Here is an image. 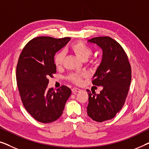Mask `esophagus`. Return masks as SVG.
Masks as SVG:
<instances>
[{"label": "esophagus", "instance_id": "esophagus-1", "mask_svg": "<svg viewBox=\"0 0 149 149\" xmlns=\"http://www.w3.org/2000/svg\"><path fill=\"white\" fill-rule=\"evenodd\" d=\"M79 91H81V89H79V88H76V87H73L72 89V92L73 93H77L79 92Z\"/></svg>", "mask_w": 149, "mask_h": 149}]
</instances>
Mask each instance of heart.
<instances>
[{"instance_id":"1","label":"heart","mask_w":149,"mask_h":149,"mask_svg":"<svg viewBox=\"0 0 149 149\" xmlns=\"http://www.w3.org/2000/svg\"><path fill=\"white\" fill-rule=\"evenodd\" d=\"M71 51L83 61H87L89 64L93 65L96 63L94 58L89 57L92 54L93 49L90 46L88 45L82 40H78L73 42L70 45ZM65 54L64 52H59L54 56V63L57 68H61L64 63ZM86 77L85 73H71L67 77V79L74 84L79 85L82 82L83 77Z\"/></svg>"}]
</instances>
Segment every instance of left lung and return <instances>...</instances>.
<instances>
[{
  "mask_svg": "<svg viewBox=\"0 0 149 149\" xmlns=\"http://www.w3.org/2000/svg\"><path fill=\"white\" fill-rule=\"evenodd\" d=\"M88 41L102 49V60L93 75L92 83L103 89L99 94L87 89V112L93 121L103 122L115 117L123 107L131 83L132 68L123 48L113 38L99 36Z\"/></svg>",
  "mask_w": 149,
  "mask_h": 149,
  "instance_id": "obj_1",
  "label": "left lung"
}]
</instances>
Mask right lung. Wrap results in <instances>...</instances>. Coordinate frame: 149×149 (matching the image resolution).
Returning <instances> with one entry per match:
<instances>
[{
  "label": "right lung",
  "mask_w": 149,
  "mask_h": 149,
  "mask_svg": "<svg viewBox=\"0 0 149 149\" xmlns=\"http://www.w3.org/2000/svg\"><path fill=\"white\" fill-rule=\"evenodd\" d=\"M70 37L38 36L30 40L20 54L16 68L18 90L24 108L36 121L52 123L60 117L70 89L62 85L55 91L47 87L49 77L56 73V53L66 45Z\"/></svg>",
  "instance_id": "right-lung-1"
}]
</instances>
